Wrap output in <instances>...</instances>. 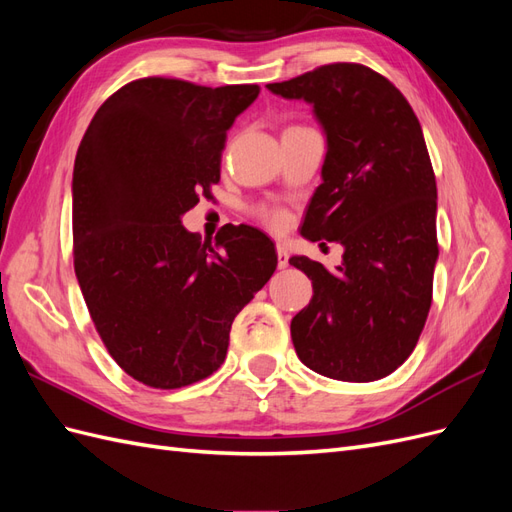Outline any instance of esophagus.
Masks as SVG:
<instances>
[{"label":"esophagus","instance_id":"34e87169","mask_svg":"<svg viewBox=\"0 0 512 512\" xmlns=\"http://www.w3.org/2000/svg\"><path fill=\"white\" fill-rule=\"evenodd\" d=\"M277 267L280 269L288 267V247L284 243H277Z\"/></svg>","mask_w":512,"mask_h":512}]
</instances>
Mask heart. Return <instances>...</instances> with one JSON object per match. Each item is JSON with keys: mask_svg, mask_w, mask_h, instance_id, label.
Wrapping results in <instances>:
<instances>
[{"mask_svg": "<svg viewBox=\"0 0 512 512\" xmlns=\"http://www.w3.org/2000/svg\"><path fill=\"white\" fill-rule=\"evenodd\" d=\"M262 220H265L271 228H282L286 224V213L282 209H267L262 211Z\"/></svg>", "mask_w": 512, "mask_h": 512, "instance_id": "1", "label": "heart"}]
</instances>
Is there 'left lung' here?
Here are the masks:
<instances>
[{
    "label": "left lung",
    "instance_id": "8db88e82",
    "mask_svg": "<svg viewBox=\"0 0 512 512\" xmlns=\"http://www.w3.org/2000/svg\"><path fill=\"white\" fill-rule=\"evenodd\" d=\"M267 89L314 106L327 156L301 235L344 247L335 271L290 258L314 288L290 322L294 350L320 376L380 380L412 354L431 307L438 190L421 123L389 79L361 64Z\"/></svg>",
    "mask_w": 512,
    "mask_h": 512
}]
</instances>
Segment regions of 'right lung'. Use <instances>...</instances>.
I'll list each match as a JSON object with an SVG mask.
<instances>
[{"instance_id": "right-lung-1", "label": "right lung", "mask_w": 512, "mask_h": 512, "mask_svg": "<svg viewBox=\"0 0 512 512\" xmlns=\"http://www.w3.org/2000/svg\"><path fill=\"white\" fill-rule=\"evenodd\" d=\"M258 94L138 79L98 108L76 151V280L108 354L153 389L211 376L232 320L277 267L273 241L252 226H224L213 247L181 224L211 198L226 132Z\"/></svg>"}]
</instances>
